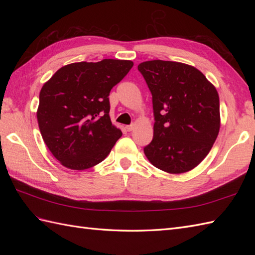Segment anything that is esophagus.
I'll return each mask as SVG.
<instances>
[{"instance_id":"34e87169","label":"esophagus","mask_w":255,"mask_h":255,"mask_svg":"<svg viewBox=\"0 0 255 255\" xmlns=\"http://www.w3.org/2000/svg\"><path fill=\"white\" fill-rule=\"evenodd\" d=\"M133 128H134V124H131V125H128V126H126V129H127V131H131V130H133Z\"/></svg>"}]
</instances>
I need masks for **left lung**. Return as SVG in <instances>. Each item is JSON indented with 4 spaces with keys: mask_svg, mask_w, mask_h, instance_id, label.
Returning a JSON list of instances; mask_svg holds the SVG:
<instances>
[{
    "mask_svg": "<svg viewBox=\"0 0 255 255\" xmlns=\"http://www.w3.org/2000/svg\"><path fill=\"white\" fill-rule=\"evenodd\" d=\"M138 70L152 94L153 139L143 151L150 163L170 174L196 167L217 139L219 95L193 66L175 61L141 62Z\"/></svg>",
    "mask_w": 255,
    "mask_h": 255,
    "instance_id": "obj_1",
    "label": "left lung"
}]
</instances>
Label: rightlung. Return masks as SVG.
I'll list each match as a JSON object with an SVG mask.
<instances>
[{
	"label": "right lung",
	"mask_w": 255,
	"mask_h": 255,
	"mask_svg": "<svg viewBox=\"0 0 255 255\" xmlns=\"http://www.w3.org/2000/svg\"><path fill=\"white\" fill-rule=\"evenodd\" d=\"M133 66L104 59L60 68L42 85L37 121L52 155L70 170L101 163L122 137L110 117V92Z\"/></svg>",
	"instance_id": "add662e5"
}]
</instances>
